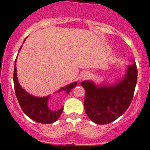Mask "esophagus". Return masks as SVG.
Masks as SVG:
<instances>
[{"label": "esophagus", "mask_w": 150, "mask_h": 150, "mask_svg": "<svg viewBox=\"0 0 150 150\" xmlns=\"http://www.w3.org/2000/svg\"><path fill=\"white\" fill-rule=\"evenodd\" d=\"M88 73L83 72L82 74H81L80 78H81V79H86V78L88 77Z\"/></svg>", "instance_id": "esophagus-1"}]
</instances>
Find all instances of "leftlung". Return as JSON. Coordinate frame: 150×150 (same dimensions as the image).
I'll return each instance as SVG.
<instances>
[{
  "label": "left lung",
  "instance_id": "left-lung-1",
  "mask_svg": "<svg viewBox=\"0 0 150 150\" xmlns=\"http://www.w3.org/2000/svg\"><path fill=\"white\" fill-rule=\"evenodd\" d=\"M135 62L128 66L125 77L113 86L97 87L90 81L81 82L85 90V110L98 125H108L117 119L130 105L137 83Z\"/></svg>",
  "mask_w": 150,
  "mask_h": 150
}]
</instances>
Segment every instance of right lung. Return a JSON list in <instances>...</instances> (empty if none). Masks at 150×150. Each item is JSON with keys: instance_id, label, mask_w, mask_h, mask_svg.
I'll use <instances>...</instances> for the list:
<instances>
[{"instance_id": "right-lung-1", "label": "right lung", "mask_w": 150, "mask_h": 150, "mask_svg": "<svg viewBox=\"0 0 150 150\" xmlns=\"http://www.w3.org/2000/svg\"><path fill=\"white\" fill-rule=\"evenodd\" d=\"M21 48V47L20 48V50ZM13 81L16 97L21 109L27 116L38 123L42 124L54 123L59 119V117L60 116L63 110V107L58 110H51L48 107V100L49 96L42 98L32 96L30 94L27 93L20 86L18 78H17L16 59H15V67H14ZM76 84H77L76 82H73L71 85L59 90L58 92L61 91H65L68 95L71 90L76 86Z\"/></svg>"}]
</instances>
